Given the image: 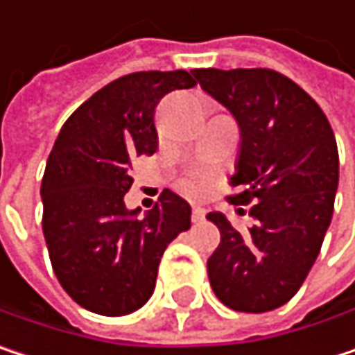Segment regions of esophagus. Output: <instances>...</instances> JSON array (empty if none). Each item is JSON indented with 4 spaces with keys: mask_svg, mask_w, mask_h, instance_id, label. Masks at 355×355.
Segmentation results:
<instances>
[{
    "mask_svg": "<svg viewBox=\"0 0 355 355\" xmlns=\"http://www.w3.org/2000/svg\"><path fill=\"white\" fill-rule=\"evenodd\" d=\"M205 209L203 207H193V211H191V220L193 222H201V220H205Z\"/></svg>",
    "mask_w": 355,
    "mask_h": 355,
    "instance_id": "34e87169",
    "label": "esophagus"
}]
</instances>
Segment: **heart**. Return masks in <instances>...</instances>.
Wrapping results in <instances>:
<instances>
[{
    "instance_id": "obj_1",
    "label": "heart",
    "mask_w": 355,
    "mask_h": 355,
    "mask_svg": "<svg viewBox=\"0 0 355 355\" xmlns=\"http://www.w3.org/2000/svg\"><path fill=\"white\" fill-rule=\"evenodd\" d=\"M209 187H211V175H207V173H195V175L187 177L180 182V189L191 197L205 195L209 191Z\"/></svg>"
}]
</instances>
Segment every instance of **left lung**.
Listing matches in <instances>:
<instances>
[{
	"label": "left lung",
	"mask_w": 355,
	"mask_h": 355,
	"mask_svg": "<svg viewBox=\"0 0 355 355\" xmlns=\"http://www.w3.org/2000/svg\"><path fill=\"white\" fill-rule=\"evenodd\" d=\"M195 80L228 108L243 133L226 199L250 205L254 226L239 232L222 214L207 220L222 241L207 261L214 294L239 313L284 306L304 284L333 218L339 154L320 107L288 76L267 69H195Z\"/></svg>",
	"instance_id": "left-lung-1"
}]
</instances>
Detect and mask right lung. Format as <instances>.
I'll use <instances>...</instances> for the list:
<instances>
[{
  "mask_svg": "<svg viewBox=\"0 0 355 355\" xmlns=\"http://www.w3.org/2000/svg\"><path fill=\"white\" fill-rule=\"evenodd\" d=\"M189 71H135L92 94L65 121L49 154L42 234L61 288L86 311L121 317L141 309L166 247L191 228V207L173 191L137 220L125 207L129 164L156 152V107L193 88Z\"/></svg>",
  "mask_w": 355,
  "mask_h": 355,
  "instance_id": "add662e5",
  "label": "right lung"
}]
</instances>
